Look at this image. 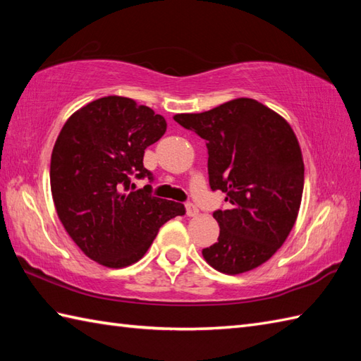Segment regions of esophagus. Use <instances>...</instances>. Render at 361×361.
Listing matches in <instances>:
<instances>
[{"label": "esophagus", "mask_w": 361, "mask_h": 361, "mask_svg": "<svg viewBox=\"0 0 361 361\" xmlns=\"http://www.w3.org/2000/svg\"><path fill=\"white\" fill-rule=\"evenodd\" d=\"M186 216L188 217H197L198 216V208L192 203L186 204Z\"/></svg>", "instance_id": "obj_1"}]
</instances>
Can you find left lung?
<instances>
[{
  "instance_id": "obj_1",
  "label": "left lung",
  "mask_w": 361,
  "mask_h": 361,
  "mask_svg": "<svg viewBox=\"0 0 361 361\" xmlns=\"http://www.w3.org/2000/svg\"><path fill=\"white\" fill-rule=\"evenodd\" d=\"M173 119L206 141L209 186L229 202L212 214L220 234L204 260L225 274L255 270L282 247L301 206L304 161L293 128L248 97Z\"/></svg>"
}]
</instances>
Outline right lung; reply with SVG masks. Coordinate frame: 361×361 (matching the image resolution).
<instances>
[{"instance_id":"obj_1","label":"right lung","mask_w":361,"mask_h":361,"mask_svg":"<svg viewBox=\"0 0 361 361\" xmlns=\"http://www.w3.org/2000/svg\"><path fill=\"white\" fill-rule=\"evenodd\" d=\"M166 119L133 99L106 96L73 113L51 155V192L74 243L109 268L137 262L167 220L185 206L135 189L152 173L144 150L166 133Z\"/></svg>"}]
</instances>
